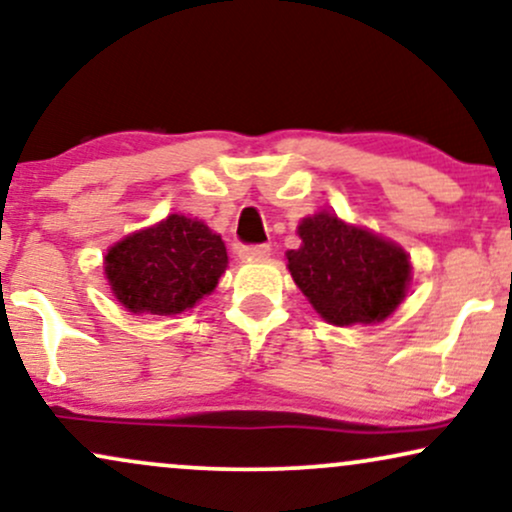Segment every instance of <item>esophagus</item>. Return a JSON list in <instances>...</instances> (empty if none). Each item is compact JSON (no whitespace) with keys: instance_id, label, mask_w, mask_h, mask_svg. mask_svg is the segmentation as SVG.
Instances as JSON below:
<instances>
[{"instance_id":"34e87169","label":"esophagus","mask_w":512,"mask_h":512,"mask_svg":"<svg viewBox=\"0 0 512 512\" xmlns=\"http://www.w3.org/2000/svg\"><path fill=\"white\" fill-rule=\"evenodd\" d=\"M272 248L269 245H240L238 257L240 260H267Z\"/></svg>"}]
</instances>
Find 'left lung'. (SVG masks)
<instances>
[{"label":"left lung","mask_w":512,"mask_h":512,"mask_svg":"<svg viewBox=\"0 0 512 512\" xmlns=\"http://www.w3.org/2000/svg\"><path fill=\"white\" fill-rule=\"evenodd\" d=\"M288 272L329 324H377L396 312L410 286V257L393 240L336 214L319 212L298 226Z\"/></svg>","instance_id":"8db88e82"}]
</instances>
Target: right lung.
I'll use <instances>...</instances> for the list:
<instances>
[{
    "label": "right lung",
    "mask_w": 512,
    "mask_h": 512,
    "mask_svg": "<svg viewBox=\"0 0 512 512\" xmlns=\"http://www.w3.org/2000/svg\"><path fill=\"white\" fill-rule=\"evenodd\" d=\"M229 267L221 236L183 214L135 231L112 245L104 276L133 315H178L217 288Z\"/></svg>",
    "instance_id": "obj_1"
}]
</instances>
